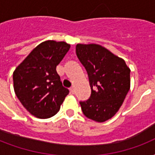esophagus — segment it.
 <instances>
[{"label":"esophagus","mask_w":155,"mask_h":155,"mask_svg":"<svg viewBox=\"0 0 155 155\" xmlns=\"http://www.w3.org/2000/svg\"><path fill=\"white\" fill-rule=\"evenodd\" d=\"M70 91H71V92L72 93V94H74V93H75V87H71V88H70Z\"/></svg>","instance_id":"34e87169"}]
</instances>
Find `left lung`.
Returning a JSON list of instances; mask_svg holds the SVG:
<instances>
[{
	"label": "left lung",
	"mask_w": 155,
	"mask_h": 155,
	"mask_svg": "<svg viewBox=\"0 0 155 155\" xmlns=\"http://www.w3.org/2000/svg\"><path fill=\"white\" fill-rule=\"evenodd\" d=\"M75 52L87 71L92 93L80 102L84 114L97 122L115 116L130 88V69L123 58L99 44L76 45Z\"/></svg>",
	"instance_id": "obj_1"
}]
</instances>
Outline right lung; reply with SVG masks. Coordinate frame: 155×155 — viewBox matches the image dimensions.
<instances>
[{
	"label": "right lung",
	"mask_w": 155,
	"mask_h": 155,
	"mask_svg": "<svg viewBox=\"0 0 155 155\" xmlns=\"http://www.w3.org/2000/svg\"><path fill=\"white\" fill-rule=\"evenodd\" d=\"M71 45L47 40L38 45L13 71L16 96L26 110L38 118L55 115L68 96L56 67Z\"/></svg>",
	"instance_id": "1"
}]
</instances>
